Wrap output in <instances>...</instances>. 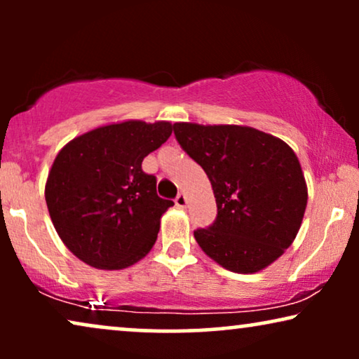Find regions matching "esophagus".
I'll use <instances>...</instances> for the list:
<instances>
[{
    "instance_id": "1",
    "label": "esophagus",
    "mask_w": 359,
    "mask_h": 359,
    "mask_svg": "<svg viewBox=\"0 0 359 359\" xmlns=\"http://www.w3.org/2000/svg\"><path fill=\"white\" fill-rule=\"evenodd\" d=\"M186 203H188V201H186V196H184L183 193L176 196V199H175V204L178 205L180 209H184V208H186Z\"/></svg>"
}]
</instances>
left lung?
<instances>
[{
    "mask_svg": "<svg viewBox=\"0 0 359 359\" xmlns=\"http://www.w3.org/2000/svg\"><path fill=\"white\" fill-rule=\"evenodd\" d=\"M176 140L212 184L217 217L194 230L199 247L233 273H257L289 248L301 229L307 186L281 139L253 127L173 124Z\"/></svg>",
    "mask_w": 359,
    "mask_h": 359,
    "instance_id": "8db88e82",
    "label": "left lung"
}]
</instances>
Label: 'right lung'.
Segmentation results:
<instances>
[{"label":"right lung","mask_w":359,"mask_h":359,"mask_svg":"<svg viewBox=\"0 0 359 359\" xmlns=\"http://www.w3.org/2000/svg\"><path fill=\"white\" fill-rule=\"evenodd\" d=\"M170 122L127 121L86 132L58 151L46 184L58 237L90 266L122 269L154 247L175 203L156 194L142 161L168 140Z\"/></svg>","instance_id":"add662e5"}]
</instances>
